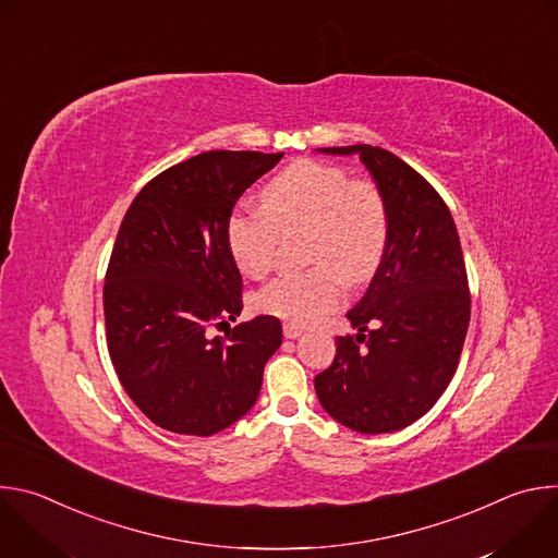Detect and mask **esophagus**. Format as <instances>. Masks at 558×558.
Masks as SVG:
<instances>
[{
    "label": "esophagus",
    "instance_id": "esophagus-1",
    "mask_svg": "<svg viewBox=\"0 0 558 558\" xmlns=\"http://www.w3.org/2000/svg\"><path fill=\"white\" fill-rule=\"evenodd\" d=\"M282 331H284V338H287V340H295V338H300V336L304 333V329H302V327L291 325V323H289V325H284V327H282Z\"/></svg>",
    "mask_w": 558,
    "mask_h": 558
}]
</instances>
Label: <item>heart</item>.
<instances>
[{
    "mask_svg": "<svg viewBox=\"0 0 558 558\" xmlns=\"http://www.w3.org/2000/svg\"><path fill=\"white\" fill-rule=\"evenodd\" d=\"M265 207H241L227 220L229 252L245 276L265 278L282 233L308 229L306 271L282 274L258 293L260 311L291 325H315L338 308L344 280H371L388 243V207L368 181L300 161L263 190Z\"/></svg>",
    "mask_w": 558,
    "mask_h": 558,
    "instance_id": "heart-1",
    "label": "heart"
}]
</instances>
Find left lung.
Returning a JSON list of instances; mask_svg holds the SVG:
<instances>
[{
	"mask_svg": "<svg viewBox=\"0 0 558 558\" xmlns=\"http://www.w3.org/2000/svg\"><path fill=\"white\" fill-rule=\"evenodd\" d=\"M360 156L388 207L384 258L347 313L355 336L315 375L323 409L342 426L381 435L426 415L450 384L470 323L459 233L435 187L402 158L373 145L320 147Z\"/></svg>",
	"mask_w": 558,
	"mask_h": 558,
	"instance_id": "8db88e82",
	"label": "left lung"
}]
</instances>
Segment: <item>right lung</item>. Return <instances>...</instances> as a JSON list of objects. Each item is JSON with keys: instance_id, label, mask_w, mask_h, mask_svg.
<instances>
[{"instance_id": "obj_1", "label": "right lung", "mask_w": 558, "mask_h": 558, "mask_svg": "<svg viewBox=\"0 0 558 558\" xmlns=\"http://www.w3.org/2000/svg\"><path fill=\"white\" fill-rule=\"evenodd\" d=\"M280 158L203 151L151 179L123 216L104 287L108 351L130 400L166 430L209 437L247 415L282 344L274 315L209 336L243 311L227 220Z\"/></svg>"}]
</instances>
